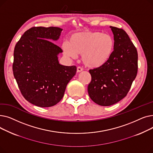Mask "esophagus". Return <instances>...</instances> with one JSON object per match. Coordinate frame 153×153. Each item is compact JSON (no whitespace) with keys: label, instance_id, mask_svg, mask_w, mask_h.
Listing matches in <instances>:
<instances>
[{"label":"esophagus","instance_id":"1","mask_svg":"<svg viewBox=\"0 0 153 153\" xmlns=\"http://www.w3.org/2000/svg\"><path fill=\"white\" fill-rule=\"evenodd\" d=\"M82 71H83V68H81V66H78L77 67V72H81Z\"/></svg>","mask_w":153,"mask_h":153}]
</instances>
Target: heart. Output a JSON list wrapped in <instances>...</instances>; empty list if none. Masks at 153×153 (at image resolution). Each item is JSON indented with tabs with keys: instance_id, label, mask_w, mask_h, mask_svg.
<instances>
[{
	"instance_id": "obj_1",
	"label": "heart",
	"mask_w": 153,
	"mask_h": 153,
	"mask_svg": "<svg viewBox=\"0 0 153 153\" xmlns=\"http://www.w3.org/2000/svg\"><path fill=\"white\" fill-rule=\"evenodd\" d=\"M115 42L111 35L100 31H84L72 34L69 43L64 42V53L75 59L82 54L83 63L87 67L97 68L104 65L110 58Z\"/></svg>"
}]
</instances>
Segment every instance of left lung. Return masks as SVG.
I'll list each match as a JSON object with an SVG mask.
<instances>
[{"label":"left lung","mask_w":153,"mask_h":153,"mask_svg":"<svg viewBox=\"0 0 153 153\" xmlns=\"http://www.w3.org/2000/svg\"><path fill=\"white\" fill-rule=\"evenodd\" d=\"M114 36V50L101 67L90 69L88 85L91 99L101 106H110L123 99L129 92L138 72V52L126 31L110 27Z\"/></svg>","instance_id":"obj_1"}]
</instances>
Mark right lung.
<instances>
[{"label": "right lung", "mask_w": 153, "mask_h": 153, "mask_svg": "<svg viewBox=\"0 0 153 153\" xmlns=\"http://www.w3.org/2000/svg\"><path fill=\"white\" fill-rule=\"evenodd\" d=\"M62 30L54 27H32L24 33L14 48V77L23 97L38 107L57 104L76 73V66L59 64L58 54L62 50L50 41L57 40Z\"/></svg>", "instance_id": "add662e5"}]
</instances>
